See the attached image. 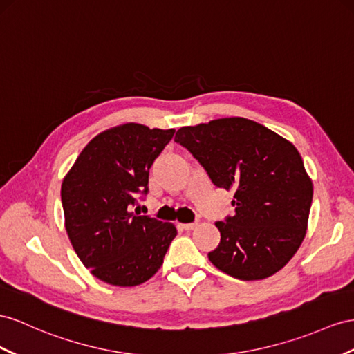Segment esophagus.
<instances>
[{
	"label": "esophagus",
	"mask_w": 354,
	"mask_h": 354,
	"mask_svg": "<svg viewBox=\"0 0 354 354\" xmlns=\"http://www.w3.org/2000/svg\"><path fill=\"white\" fill-rule=\"evenodd\" d=\"M196 225H197L196 223H184V224H180V227H183L184 230H193Z\"/></svg>",
	"instance_id": "obj_1"
}]
</instances>
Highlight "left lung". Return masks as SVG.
<instances>
[{"label":"left lung","mask_w":354,"mask_h":354,"mask_svg":"<svg viewBox=\"0 0 354 354\" xmlns=\"http://www.w3.org/2000/svg\"><path fill=\"white\" fill-rule=\"evenodd\" d=\"M175 142L215 187L234 192L236 214L215 223L221 241L207 254L211 263L242 281L283 269L305 238L313 202V183L297 149L245 118L183 127Z\"/></svg>","instance_id":"left-lung-1"}]
</instances>
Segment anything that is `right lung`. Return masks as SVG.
Segmentation results:
<instances>
[{
	"label": "right lung",
	"instance_id": "1",
	"mask_svg": "<svg viewBox=\"0 0 354 354\" xmlns=\"http://www.w3.org/2000/svg\"><path fill=\"white\" fill-rule=\"evenodd\" d=\"M175 130L124 124L100 133L61 185L66 230L77 257L107 284L133 287L161 268L176 236L171 223L133 212L148 194L152 162Z\"/></svg>",
	"mask_w": 354,
	"mask_h": 354
}]
</instances>
